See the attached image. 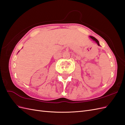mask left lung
<instances>
[{"label": "left lung", "instance_id": "8db88e82", "mask_svg": "<svg viewBox=\"0 0 125 125\" xmlns=\"http://www.w3.org/2000/svg\"><path fill=\"white\" fill-rule=\"evenodd\" d=\"M89 37H90L91 38V39H92L94 41H95L96 43H97L98 46H100V45H99V41H98L97 40L96 38H95V37H93V36H89Z\"/></svg>", "mask_w": 125, "mask_h": 125}]
</instances>
